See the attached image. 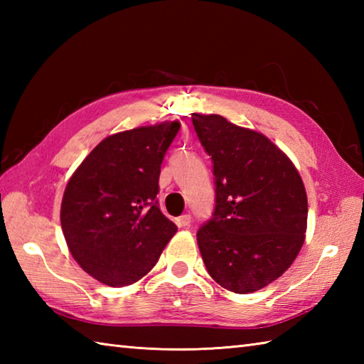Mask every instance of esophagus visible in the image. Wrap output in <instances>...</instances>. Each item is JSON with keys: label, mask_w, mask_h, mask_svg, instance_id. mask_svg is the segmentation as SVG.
<instances>
[{"label": "esophagus", "mask_w": 364, "mask_h": 364, "mask_svg": "<svg viewBox=\"0 0 364 364\" xmlns=\"http://www.w3.org/2000/svg\"><path fill=\"white\" fill-rule=\"evenodd\" d=\"M176 222H178V225H180V227L188 228L191 225V215L189 214H183V215H180V218L176 219Z\"/></svg>", "instance_id": "1"}]
</instances>
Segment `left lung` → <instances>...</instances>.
<instances>
[{"instance_id":"1","label":"left lung","mask_w":364,"mask_h":364,"mask_svg":"<svg viewBox=\"0 0 364 364\" xmlns=\"http://www.w3.org/2000/svg\"><path fill=\"white\" fill-rule=\"evenodd\" d=\"M213 159L215 206L197 231L208 272L222 288L255 292L288 270L305 241L308 200L296 166L269 139L218 114H192Z\"/></svg>"}]
</instances>
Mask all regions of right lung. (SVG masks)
I'll use <instances>...</instances> for the list:
<instances>
[{"label":"right lung","instance_id":"obj_1","mask_svg":"<svg viewBox=\"0 0 364 364\" xmlns=\"http://www.w3.org/2000/svg\"><path fill=\"white\" fill-rule=\"evenodd\" d=\"M180 122L107 136L75 170L60 225L75 261L107 286L133 284L156 264L176 233L161 213V164Z\"/></svg>","mask_w":364,"mask_h":364}]
</instances>
